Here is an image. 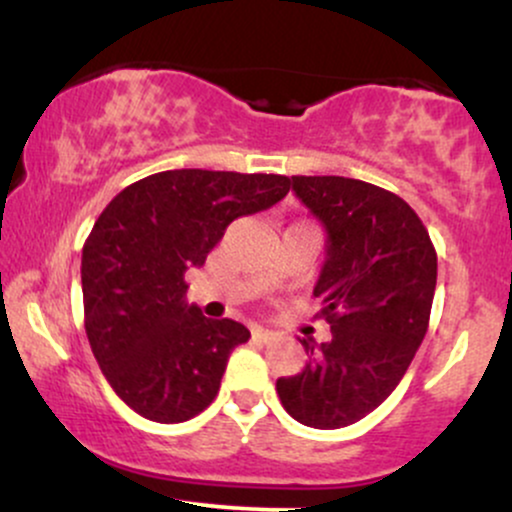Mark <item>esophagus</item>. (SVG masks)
<instances>
[{"instance_id": "34e87169", "label": "esophagus", "mask_w": 512, "mask_h": 512, "mask_svg": "<svg viewBox=\"0 0 512 512\" xmlns=\"http://www.w3.org/2000/svg\"><path fill=\"white\" fill-rule=\"evenodd\" d=\"M272 337L274 332L264 330V327H252V339H257V342H269Z\"/></svg>"}]
</instances>
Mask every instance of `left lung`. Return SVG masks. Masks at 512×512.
<instances>
[{"mask_svg":"<svg viewBox=\"0 0 512 512\" xmlns=\"http://www.w3.org/2000/svg\"><path fill=\"white\" fill-rule=\"evenodd\" d=\"M293 192L327 233L313 289L332 339H303L310 361L276 380L281 404L303 426L342 428L378 409L424 342L438 257L402 197L339 175H293Z\"/></svg>","mask_w":512,"mask_h":512,"instance_id":"8db88e82","label":"left lung"}]
</instances>
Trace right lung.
<instances>
[{"label": "right lung", "instance_id": "obj_1", "mask_svg": "<svg viewBox=\"0 0 512 512\" xmlns=\"http://www.w3.org/2000/svg\"><path fill=\"white\" fill-rule=\"evenodd\" d=\"M289 190L286 175L163 170L125 187L93 223L81 252L86 337L139 416L180 424L214 402L228 356L250 332L187 305L185 272L202 267L228 223Z\"/></svg>", "mask_w": 512, "mask_h": 512}]
</instances>
